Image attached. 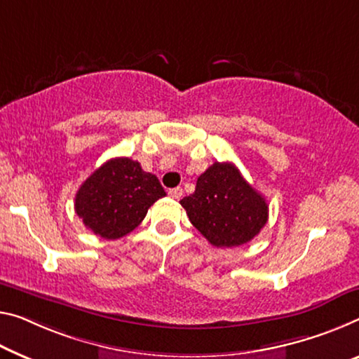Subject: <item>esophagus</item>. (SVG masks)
Returning <instances> with one entry per match:
<instances>
[{"mask_svg": "<svg viewBox=\"0 0 359 359\" xmlns=\"http://www.w3.org/2000/svg\"><path fill=\"white\" fill-rule=\"evenodd\" d=\"M168 196L178 201V198H181V196H183V189H181V187H173V189L168 191Z\"/></svg>", "mask_w": 359, "mask_h": 359, "instance_id": "obj_1", "label": "esophagus"}]
</instances>
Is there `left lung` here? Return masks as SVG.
<instances>
[{
    "label": "left lung",
    "mask_w": 359,
    "mask_h": 359,
    "mask_svg": "<svg viewBox=\"0 0 359 359\" xmlns=\"http://www.w3.org/2000/svg\"><path fill=\"white\" fill-rule=\"evenodd\" d=\"M196 229L215 247L252 241L268 222V203L231 162H215L197 178L196 191L180 201Z\"/></svg>",
    "instance_id": "left-lung-1"
}]
</instances>
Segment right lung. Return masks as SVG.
<instances>
[{"label":"right lung","mask_w":359,"mask_h":359,"mask_svg":"<svg viewBox=\"0 0 359 359\" xmlns=\"http://www.w3.org/2000/svg\"><path fill=\"white\" fill-rule=\"evenodd\" d=\"M157 176L128 157L110 158L91 173L75 196V212L96 236L114 241L131 233L149 207L165 197Z\"/></svg>","instance_id":"add662e5"}]
</instances>
